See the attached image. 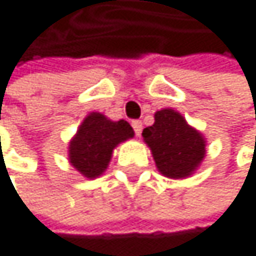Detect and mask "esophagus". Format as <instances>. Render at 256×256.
Instances as JSON below:
<instances>
[{"instance_id": "obj_1", "label": "esophagus", "mask_w": 256, "mask_h": 256, "mask_svg": "<svg viewBox=\"0 0 256 256\" xmlns=\"http://www.w3.org/2000/svg\"><path fill=\"white\" fill-rule=\"evenodd\" d=\"M132 128H134V132L136 136H140L142 134V130H143V125H142V120H132Z\"/></svg>"}]
</instances>
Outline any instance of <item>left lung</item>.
<instances>
[{
  "label": "left lung",
  "mask_w": 256,
  "mask_h": 256,
  "mask_svg": "<svg viewBox=\"0 0 256 256\" xmlns=\"http://www.w3.org/2000/svg\"><path fill=\"white\" fill-rule=\"evenodd\" d=\"M154 118V125L144 128L142 136L156 169L174 180L190 176L205 156L204 136L172 108L160 110Z\"/></svg>",
  "instance_id": "obj_1"
}]
</instances>
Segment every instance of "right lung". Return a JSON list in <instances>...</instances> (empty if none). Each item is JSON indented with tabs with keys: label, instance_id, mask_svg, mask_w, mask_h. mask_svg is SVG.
Listing matches in <instances>:
<instances>
[{
	"label": "right lung",
	"instance_id": "1",
	"mask_svg": "<svg viewBox=\"0 0 256 256\" xmlns=\"http://www.w3.org/2000/svg\"><path fill=\"white\" fill-rule=\"evenodd\" d=\"M134 137L126 120L113 122L101 113H90L69 142V163L86 178L102 175L112 160L113 149Z\"/></svg>",
	"mask_w": 256,
	"mask_h": 256
}]
</instances>
